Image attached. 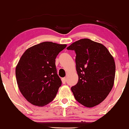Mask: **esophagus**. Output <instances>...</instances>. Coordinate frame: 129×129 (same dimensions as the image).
<instances>
[{
  "mask_svg": "<svg viewBox=\"0 0 129 129\" xmlns=\"http://www.w3.org/2000/svg\"><path fill=\"white\" fill-rule=\"evenodd\" d=\"M61 81H62L63 84L66 83V77H63V78L61 79Z\"/></svg>",
  "mask_w": 129,
  "mask_h": 129,
  "instance_id": "obj_1",
  "label": "esophagus"
}]
</instances>
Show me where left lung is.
Listing matches in <instances>:
<instances>
[{
    "label": "left lung",
    "instance_id": "left-lung-1",
    "mask_svg": "<svg viewBox=\"0 0 129 129\" xmlns=\"http://www.w3.org/2000/svg\"><path fill=\"white\" fill-rule=\"evenodd\" d=\"M75 50L79 80L71 87L79 103L87 107L99 105L114 85L116 65L114 58L102 44L82 39L67 47Z\"/></svg>",
    "mask_w": 129,
    "mask_h": 129
}]
</instances>
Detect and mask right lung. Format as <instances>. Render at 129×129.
Masks as SVG:
<instances>
[{
  "mask_svg": "<svg viewBox=\"0 0 129 129\" xmlns=\"http://www.w3.org/2000/svg\"><path fill=\"white\" fill-rule=\"evenodd\" d=\"M67 46L45 42L28 48L21 56L16 77L20 91L29 103L44 106L54 99L61 84L55 59Z\"/></svg>",
  "mask_w": 129,
  "mask_h": 129,
  "instance_id": "right-lung-1",
  "label": "right lung"
}]
</instances>
